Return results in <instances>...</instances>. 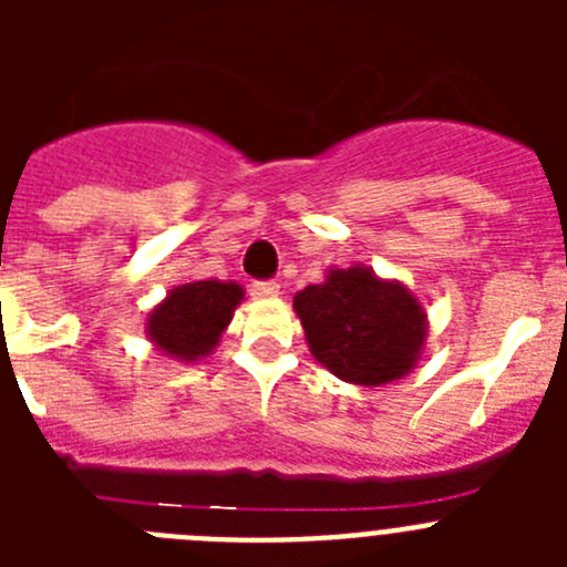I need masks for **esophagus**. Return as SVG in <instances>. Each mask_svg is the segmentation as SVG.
<instances>
[{
    "instance_id": "esophagus-1",
    "label": "esophagus",
    "mask_w": 567,
    "mask_h": 567,
    "mask_svg": "<svg viewBox=\"0 0 567 567\" xmlns=\"http://www.w3.org/2000/svg\"><path fill=\"white\" fill-rule=\"evenodd\" d=\"M249 292H252V298H278L280 295V284H275V280H255V284H249Z\"/></svg>"
}]
</instances>
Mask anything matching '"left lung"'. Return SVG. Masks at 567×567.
Listing matches in <instances>:
<instances>
[{
  "mask_svg": "<svg viewBox=\"0 0 567 567\" xmlns=\"http://www.w3.org/2000/svg\"><path fill=\"white\" fill-rule=\"evenodd\" d=\"M292 309L312 358L346 383L403 380L425 352L429 318L417 295L365 264L329 267L320 284L295 295Z\"/></svg>",
  "mask_w": 567,
  "mask_h": 567,
  "instance_id": "obj_1",
  "label": "left lung"
}]
</instances>
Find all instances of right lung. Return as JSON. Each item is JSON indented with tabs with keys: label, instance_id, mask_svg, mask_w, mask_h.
<instances>
[{
	"label": "right lung",
	"instance_id": "1",
	"mask_svg": "<svg viewBox=\"0 0 567 567\" xmlns=\"http://www.w3.org/2000/svg\"><path fill=\"white\" fill-rule=\"evenodd\" d=\"M244 303V287L235 280H187L158 300L144 320V334L155 352L178 363H198L215 352L221 334Z\"/></svg>",
	"mask_w": 567,
	"mask_h": 567
}]
</instances>
